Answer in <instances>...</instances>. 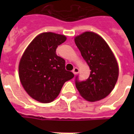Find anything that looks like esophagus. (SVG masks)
<instances>
[{"label":"esophagus","instance_id":"1","mask_svg":"<svg viewBox=\"0 0 134 134\" xmlns=\"http://www.w3.org/2000/svg\"><path fill=\"white\" fill-rule=\"evenodd\" d=\"M72 72L74 73V74H77L78 73H79V69H78L77 67H74V69L72 70Z\"/></svg>","mask_w":134,"mask_h":134}]
</instances>
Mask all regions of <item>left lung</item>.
<instances>
[{
  "label": "left lung",
  "mask_w": 134,
  "mask_h": 134,
  "mask_svg": "<svg viewBox=\"0 0 134 134\" xmlns=\"http://www.w3.org/2000/svg\"><path fill=\"white\" fill-rule=\"evenodd\" d=\"M74 42L91 70L85 81L76 76V87L89 102L102 99L111 92L118 78L114 55L103 38L94 32H83L75 37Z\"/></svg>",
  "instance_id": "8db88e82"
}]
</instances>
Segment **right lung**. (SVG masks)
<instances>
[{
	"label": "right lung",
	"mask_w": 134,
	"mask_h": 134,
	"mask_svg": "<svg viewBox=\"0 0 134 134\" xmlns=\"http://www.w3.org/2000/svg\"><path fill=\"white\" fill-rule=\"evenodd\" d=\"M65 35L44 32L33 40L22 55L19 66L22 86L34 99L49 103L58 97L65 82L74 75L65 69V60L56 54Z\"/></svg>",
	"instance_id": "obj_1"
}]
</instances>
